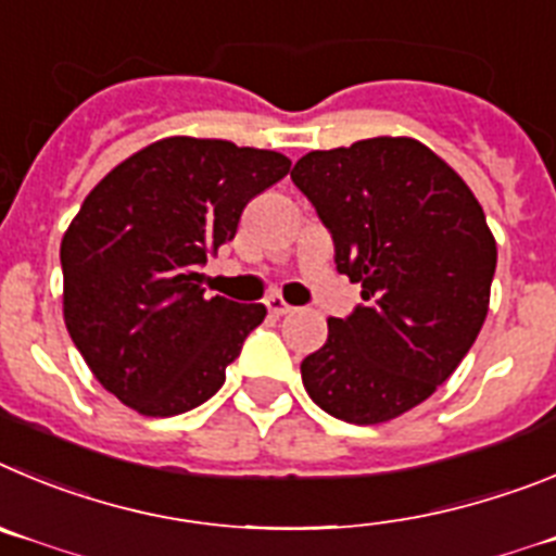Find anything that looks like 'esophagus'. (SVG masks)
<instances>
[{
    "instance_id": "34e87169",
    "label": "esophagus",
    "mask_w": 556,
    "mask_h": 556,
    "mask_svg": "<svg viewBox=\"0 0 556 556\" xmlns=\"http://www.w3.org/2000/svg\"><path fill=\"white\" fill-rule=\"evenodd\" d=\"M266 307H268V313H271V315H288L290 309H293L288 302H285L282 296H279V293H271V296L266 299Z\"/></svg>"
}]
</instances>
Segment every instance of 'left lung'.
I'll use <instances>...</instances> for the list:
<instances>
[{"label": "left lung", "mask_w": 556, "mask_h": 556, "mask_svg": "<svg viewBox=\"0 0 556 556\" xmlns=\"http://www.w3.org/2000/svg\"><path fill=\"white\" fill-rule=\"evenodd\" d=\"M290 179L334 241L338 271L363 285L329 318L302 382L340 421L384 424L432 396L473 346L490 304L496 238L457 172L415 138L315 149Z\"/></svg>", "instance_id": "8db88e82"}]
</instances>
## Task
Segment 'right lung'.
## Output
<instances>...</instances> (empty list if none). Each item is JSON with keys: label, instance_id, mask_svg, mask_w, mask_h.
<instances>
[{"label": "right lung", "instance_id": "1", "mask_svg": "<svg viewBox=\"0 0 556 556\" xmlns=\"http://www.w3.org/2000/svg\"><path fill=\"white\" fill-rule=\"evenodd\" d=\"M288 172L271 149L172 135L85 197L60 243L63 318L118 402L168 418L222 388L266 307L207 299L199 266L232 241L249 199Z\"/></svg>", "mask_w": 556, "mask_h": 556}]
</instances>
